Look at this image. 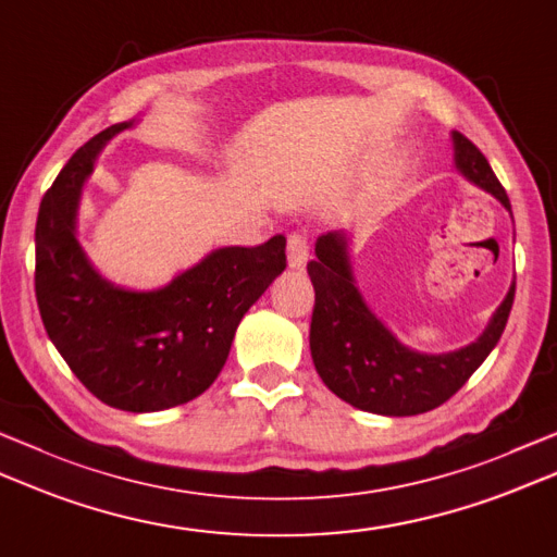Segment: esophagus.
<instances>
[{
    "label": "esophagus",
    "instance_id": "1",
    "mask_svg": "<svg viewBox=\"0 0 557 557\" xmlns=\"http://www.w3.org/2000/svg\"><path fill=\"white\" fill-rule=\"evenodd\" d=\"M287 260H289V268H304L309 260V244H307V236H301L299 232L289 234L287 238Z\"/></svg>",
    "mask_w": 557,
    "mask_h": 557
}]
</instances>
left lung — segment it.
<instances>
[{
  "label": "left lung",
  "mask_w": 557,
  "mask_h": 557,
  "mask_svg": "<svg viewBox=\"0 0 557 557\" xmlns=\"http://www.w3.org/2000/svg\"><path fill=\"white\" fill-rule=\"evenodd\" d=\"M454 149L463 176L511 210L483 151L461 133H454ZM307 270L315 292L309 331L315 372L337 398L359 410L394 418L440 408L471 379L503 337L517 289L511 285L503 307L473 345L449 355H420L403 347L367 309L355 287L343 234L319 236L315 260Z\"/></svg>",
  "instance_id": "8db88e82"
}]
</instances>
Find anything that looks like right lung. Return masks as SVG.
Masks as SVG:
<instances>
[{"label":"right lung","instance_id":"1","mask_svg":"<svg viewBox=\"0 0 557 557\" xmlns=\"http://www.w3.org/2000/svg\"><path fill=\"white\" fill-rule=\"evenodd\" d=\"M129 125L106 127L76 149L42 195L36 299L52 345L98 400L154 412L198 398L220 376L244 313L287 268V238L214 250L154 292L106 282L74 236L76 202L98 149Z\"/></svg>","mask_w":557,"mask_h":557}]
</instances>
